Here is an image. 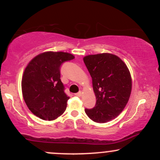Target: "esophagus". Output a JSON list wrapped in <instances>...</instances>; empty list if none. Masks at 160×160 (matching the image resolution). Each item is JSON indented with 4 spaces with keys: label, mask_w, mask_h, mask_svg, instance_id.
Listing matches in <instances>:
<instances>
[{
    "label": "esophagus",
    "mask_w": 160,
    "mask_h": 160,
    "mask_svg": "<svg viewBox=\"0 0 160 160\" xmlns=\"http://www.w3.org/2000/svg\"><path fill=\"white\" fill-rule=\"evenodd\" d=\"M75 95H76V96L80 97V96H81V95H82V92H79L76 93V94H75Z\"/></svg>",
    "instance_id": "obj_1"
}]
</instances>
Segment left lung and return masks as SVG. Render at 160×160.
<instances>
[{"label": "left lung", "instance_id": "1", "mask_svg": "<svg viewBox=\"0 0 160 160\" xmlns=\"http://www.w3.org/2000/svg\"><path fill=\"white\" fill-rule=\"evenodd\" d=\"M83 62L92 79L96 104L86 109L92 120L104 123L123 111L132 92V78L127 65L116 55L104 52L88 55Z\"/></svg>", "mask_w": 160, "mask_h": 160}]
</instances>
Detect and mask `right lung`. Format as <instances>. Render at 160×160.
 I'll return each mask as SVG.
<instances>
[{
    "instance_id": "right-lung-1",
    "label": "right lung",
    "mask_w": 160,
    "mask_h": 160,
    "mask_svg": "<svg viewBox=\"0 0 160 160\" xmlns=\"http://www.w3.org/2000/svg\"><path fill=\"white\" fill-rule=\"evenodd\" d=\"M74 58L68 52L47 51L28 62L22 78V92L27 107L43 120H54L65 112L70 98L60 79V66Z\"/></svg>"
}]
</instances>
